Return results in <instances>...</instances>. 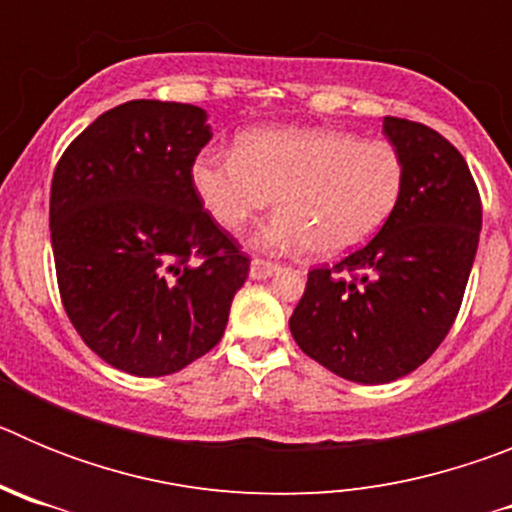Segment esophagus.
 I'll return each instance as SVG.
<instances>
[{
  "label": "esophagus",
  "instance_id": "obj_1",
  "mask_svg": "<svg viewBox=\"0 0 512 512\" xmlns=\"http://www.w3.org/2000/svg\"><path fill=\"white\" fill-rule=\"evenodd\" d=\"M277 269H279V264H274V261H266V259H253L251 261V277L253 279L271 277V274H274Z\"/></svg>",
  "mask_w": 512,
  "mask_h": 512
}]
</instances>
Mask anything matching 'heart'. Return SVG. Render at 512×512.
Instances as JSON below:
<instances>
[{"label":"heart","instance_id":"1","mask_svg":"<svg viewBox=\"0 0 512 512\" xmlns=\"http://www.w3.org/2000/svg\"><path fill=\"white\" fill-rule=\"evenodd\" d=\"M192 187L228 230L243 228L279 194L284 210L259 225L253 243L271 253L310 248L341 256L390 220L405 166L387 140L330 128H264L243 135L235 151H202L192 164Z\"/></svg>","mask_w":512,"mask_h":512}]
</instances>
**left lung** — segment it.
<instances>
[{
  "instance_id": "1",
  "label": "left lung",
  "mask_w": 512,
  "mask_h": 512,
  "mask_svg": "<svg viewBox=\"0 0 512 512\" xmlns=\"http://www.w3.org/2000/svg\"><path fill=\"white\" fill-rule=\"evenodd\" d=\"M402 156L395 212L366 246L307 274L289 330L338 377L384 384L418 369L459 315L482 230L467 161L423 122L384 117Z\"/></svg>"
}]
</instances>
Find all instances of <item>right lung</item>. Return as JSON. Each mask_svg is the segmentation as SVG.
I'll return each mask as SVG.
<instances>
[{
  "instance_id": "obj_1",
  "label": "right lung",
  "mask_w": 512,
  "mask_h": 512,
  "mask_svg": "<svg viewBox=\"0 0 512 512\" xmlns=\"http://www.w3.org/2000/svg\"><path fill=\"white\" fill-rule=\"evenodd\" d=\"M210 138L200 107L133 99L76 135L53 171L63 310L120 372L164 377L205 356L248 279V256L192 187Z\"/></svg>"
}]
</instances>
